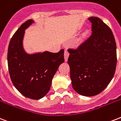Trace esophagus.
<instances>
[{
  "mask_svg": "<svg viewBox=\"0 0 121 121\" xmlns=\"http://www.w3.org/2000/svg\"><path fill=\"white\" fill-rule=\"evenodd\" d=\"M64 56H65V61H67V60H68V58H69V52L67 49H65V50Z\"/></svg>",
  "mask_w": 121,
  "mask_h": 121,
  "instance_id": "esophagus-1",
  "label": "esophagus"
}]
</instances>
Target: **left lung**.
<instances>
[{
	"label": "left lung",
	"instance_id": "obj_1",
	"mask_svg": "<svg viewBox=\"0 0 121 121\" xmlns=\"http://www.w3.org/2000/svg\"><path fill=\"white\" fill-rule=\"evenodd\" d=\"M92 34L77 48H69L68 63L72 85L86 96L98 95L115 74L116 43L112 30L98 17H91Z\"/></svg>",
	"mask_w": 121,
	"mask_h": 121
}]
</instances>
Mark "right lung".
I'll return each instance as SVG.
<instances>
[{
  "label": "right lung",
  "instance_id": "1",
  "mask_svg": "<svg viewBox=\"0 0 121 121\" xmlns=\"http://www.w3.org/2000/svg\"><path fill=\"white\" fill-rule=\"evenodd\" d=\"M34 22L28 20L14 33L9 42L7 63L13 85L26 97L39 99L49 91L53 76L64 62V49L28 54L23 49L25 30Z\"/></svg>",
  "mask_w": 121,
  "mask_h": 121
}]
</instances>
